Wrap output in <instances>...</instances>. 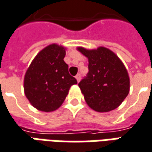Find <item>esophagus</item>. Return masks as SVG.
Listing matches in <instances>:
<instances>
[{"mask_svg":"<svg viewBox=\"0 0 152 152\" xmlns=\"http://www.w3.org/2000/svg\"><path fill=\"white\" fill-rule=\"evenodd\" d=\"M76 80H77V82H79L80 81V74H77V75H76Z\"/></svg>","mask_w":152,"mask_h":152,"instance_id":"1","label":"esophagus"}]
</instances>
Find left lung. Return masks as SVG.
<instances>
[{
    "instance_id": "8db88e82",
    "label": "left lung",
    "mask_w": 152,
    "mask_h": 152,
    "mask_svg": "<svg viewBox=\"0 0 152 152\" xmlns=\"http://www.w3.org/2000/svg\"><path fill=\"white\" fill-rule=\"evenodd\" d=\"M88 58L89 72L79 84L88 106L99 113L113 110L123 103L130 89L128 71L116 54L107 48H76Z\"/></svg>"
}]
</instances>
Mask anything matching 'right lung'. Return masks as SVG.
Segmentation results:
<instances>
[{"label":"right lung","instance_id":"obj_1","mask_svg":"<svg viewBox=\"0 0 152 152\" xmlns=\"http://www.w3.org/2000/svg\"><path fill=\"white\" fill-rule=\"evenodd\" d=\"M65 47L53 43L34 58L24 79L26 98L39 111L52 112L62 104L70 87L77 84L64 61Z\"/></svg>","mask_w":152,"mask_h":152}]
</instances>
